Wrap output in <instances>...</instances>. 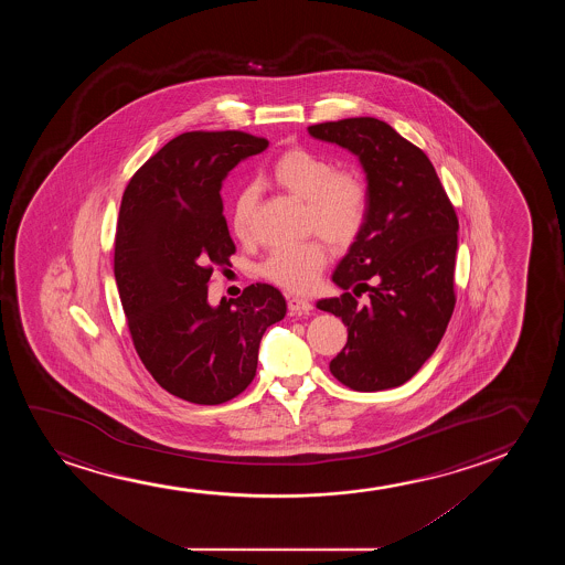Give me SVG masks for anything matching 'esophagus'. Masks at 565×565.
I'll return each mask as SVG.
<instances>
[{
	"instance_id": "obj_1",
	"label": "esophagus",
	"mask_w": 565,
	"mask_h": 565,
	"mask_svg": "<svg viewBox=\"0 0 565 565\" xmlns=\"http://www.w3.org/2000/svg\"><path fill=\"white\" fill-rule=\"evenodd\" d=\"M287 309H289L291 317H301V315H309L310 310H312V305L307 299H302V297H289L287 299Z\"/></svg>"
}]
</instances>
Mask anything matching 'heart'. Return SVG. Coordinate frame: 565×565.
I'll use <instances>...</instances> for the list:
<instances>
[{
    "label": "heart",
    "instance_id": "1",
    "mask_svg": "<svg viewBox=\"0 0 565 565\" xmlns=\"http://www.w3.org/2000/svg\"><path fill=\"white\" fill-rule=\"evenodd\" d=\"M270 178L279 189L305 202V224L328 243L348 245L361 232L366 217V186L353 171H335L324 156L294 148L279 156ZM256 204L255 186L243 189L233 202L232 230L237 239L253 237ZM324 266V247L309 241L276 248L263 264V274L287 291L305 294L317 286Z\"/></svg>",
    "mask_w": 565,
    "mask_h": 565
}]
</instances>
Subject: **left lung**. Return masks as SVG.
I'll list each match as a JSON object with an SVG mask.
<instances>
[{
    "mask_svg": "<svg viewBox=\"0 0 565 565\" xmlns=\"http://www.w3.org/2000/svg\"><path fill=\"white\" fill-rule=\"evenodd\" d=\"M312 139L356 156L366 217L317 307L348 326L330 372L355 392L405 384L433 356L456 305V210L420 148L374 117L310 125ZM354 294L351 295L350 291ZM370 294L361 308L354 295Z\"/></svg>",
    "mask_w": 565,
    "mask_h": 565,
    "instance_id": "1",
    "label": "left lung"
}]
</instances>
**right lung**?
<instances>
[{
	"instance_id": "right-lung-1",
	"label": "right lung",
	"mask_w": 565,
	"mask_h": 565,
	"mask_svg": "<svg viewBox=\"0 0 565 565\" xmlns=\"http://www.w3.org/2000/svg\"><path fill=\"white\" fill-rule=\"evenodd\" d=\"M268 148L239 131L183 132L158 150L125 189L116 271L132 343L156 382L199 405L230 402L253 382L266 328L287 302L268 284L209 302L214 266L235 253L222 185Z\"/></svg>"
}]
</instances>
